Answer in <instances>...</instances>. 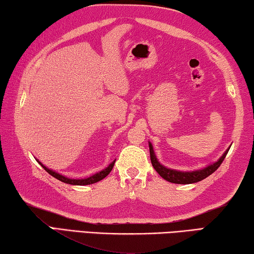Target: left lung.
Listing matches in <instances>:
<instances>
[{"label":"left lung","instance_id":"obj_1","mask_svg":"<svg viewBox=\"0 0 254 254\" xmlns=\"http://www.w3.org/2000/svg\"><path fill=\"white\" fill-rule=\"evenodd\" d=\"M149 145V155H151V162L153 168L155 169V171L160 174V176L165 179L166 181L172 182V184H179V185H189V184H194V182L201 181L203 179H206L208 176H210L211 173H214L216 170L219 168V165L222 164V162L225 159V156L227 154L228 147L225 153L219 157L218 161H216L215 163L210 164L206 168L200 169V170H196V171H190V172H182V171H178V170H172L166 168V166L162 165L159 161H157L154 149H153L152 144L148 142Z\"/></svg>","mask_w":254,"mask_h":254}]
</instances>
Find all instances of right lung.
<instances>
[{
	"label": "right lung",
	"mask_w": 254,
	"mask_h": 254,
	"mask_svg": "<svg viewBox=\"0 0 254 254\" xmlns=\"http://www.w3.org/2000/svg\"><path fill=\"white\" fill-rule=\"evenodd\" d=\"M38 161V160H37ZM39 162V161H38ZM115 161H112L111 163L107 166L106 169H103L102 171H100L98 173L93 174V176H91L89 178H85V179H69V178H66L64 176H62V174L57 173L55 171H53V170L46 168V166L41 163V162H39V164L43 166V168L47 171L51 176H53L54 178H56L57 180H60L62 182H64V184H68V185H74V186H86V185H92V184H95V182H98L100 180H102V179H105L108 174H109L111 172L112 168H114V164H115Z\"/></svg>",
	"instance_id": "add662e5"
}]
</instances>
